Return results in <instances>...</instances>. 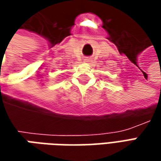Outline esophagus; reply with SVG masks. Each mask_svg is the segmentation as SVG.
Segmentation results:
<instances>
[{"label":"esophagus","mask_w":161,"mask_h":161,"mask_svg":"<svg viewBox=\"0 0 161 161\" xmlns=\"http://www.w3.org/2000/svg\"><path fill=\"white\" fill-rule=\"evenodd\" d=\"M90 62H91V61H90V59H85V60H84V63H85V64H90Z\"/></svg>","instance_id":"1"}]
</instances>
